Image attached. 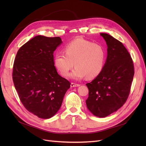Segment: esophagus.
I'll list each match as a JSON object with an SVG mask.
<instances>
[{"label": "esophagus", "instance_id": "esophagus-1", "mask_svg": "<svg viewBox=\"0 0 146 146\" xmlns=\"http://www.w3.org/2000/svg\"><path fill=\"white\" fill-rule=\"evenodd\" d=\"M71 87H78L79 86H80V84H78V83H71V85H70Z\"/></svg>", "mask_w": 146, "mask_h": 146}]
</instances>
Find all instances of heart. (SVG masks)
I'll return each instance as SVG.
<instances>
[{"instance_id": "heart-1", "label": "heart", "mask_w": 146, "mask_h": 146, "mask_svg": "<svg viewBox=\"0 0 146 146\" xmlns=\"http://www.w3.org/2000/svg\"><path fill=\"white\" fill-rule=\"evenodd\" d=\"M106 53L102 46L83 38H78L65 47V52H57L54 63L60 73L66 76L74 66L70 77L80 80L86 76L94 78L102 70Z\"/></svg>"}]
</instances>
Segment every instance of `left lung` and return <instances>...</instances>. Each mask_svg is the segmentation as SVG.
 <instances>
[{"mask_svg": "<svg viewBox=\"0 0 146 146\" xmlns=\"http://www.w3.org/2000/svg\"><path fill=\"white\" fill-rule=\"evenodd\" d=\"M108 46V55L102 70L86 85L88 110L94 115L105 117L116 112L126 102L134 74L133 59L121 42L101 33Z\"/></svg>", "mask_w": 146, "mask_h": 146, "instance_id": "left-lung-1", "label": "left lung"}]
</instances>
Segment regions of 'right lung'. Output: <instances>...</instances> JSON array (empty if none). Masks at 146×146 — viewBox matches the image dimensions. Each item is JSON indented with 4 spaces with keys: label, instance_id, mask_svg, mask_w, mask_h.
Instances as JSON below:
<instances>
[{
    "label": "right lung",
    "instance_id": "obj_1",
    "mask_svg": "<svg viewBox=\"0 0 146 146\" xmlns=\"http://www.w3.org/2000/svg\"><path fill=\"white\" fill-rule=\"evenodd\" d=\"M61 42L59 36H36L20 47L15 58L12 79L20 101L41 118L54 115L70 87L54 62V51Z\"/></svg>",
    "mask_w": 146,
    "mask_h": 146
}]
</instances>
